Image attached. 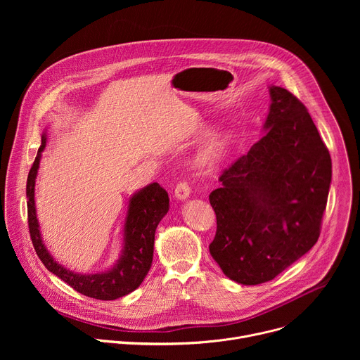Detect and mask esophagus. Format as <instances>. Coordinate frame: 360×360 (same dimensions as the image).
Listing matches in <instances>:
<instances>
[{
  "mask_svg": "<svg viewBox=\"0 0 360 360\" xmlns=\"http://www.w3.org/2000/svg\"><path fill=\"white\" fill-rule=\"evenodd\" d=\"M191 193V188H189V184L185 182V181H181L176 186H175V196L179 199V200H185Z\"/></svg>",
  "mask_w": 360,
  "mask_h": 360,
  "instance_id": "34e87169",
  "label": "esophagus"
}]
</instances>
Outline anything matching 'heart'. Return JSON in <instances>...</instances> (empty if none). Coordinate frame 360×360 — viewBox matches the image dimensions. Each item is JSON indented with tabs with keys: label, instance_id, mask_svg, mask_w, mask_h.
Masks as SVG:
<instances>
[{
	"label": "heart",
	"instance_id": "obj_1",
	"mask_svg": "<svg viewBox=\"0 0 360 360\" xmlns=\"http://www.w3.org/2000/svg\"><path fill=\"white\" fill-rule=\"evenodd\" d=\"M231 143V136L228 134H217L205 143L199 153V161L203 167L217 165L226 153Z\"/></svg>",
	"mask_w": 360,
	"mask_h": 360
}]
</instances>
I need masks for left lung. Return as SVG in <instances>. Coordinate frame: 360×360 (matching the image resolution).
Returning <instances> with one entry per match:
<instances>
[{
    "mask_svg": "<svg viewBox=\"0 0 360 360\" xmlns=\"http://www.w3.org/2000/svg\"><path fill=\"white\" fill-rule=\"evenodd\" d=\"M264 136L226 168L210 202L217 233L210 252L222 272L242 285L276 278L321 235L332 161L302 102L269 86Z\"/></svg>",
    "mask_w": 360,
    "mask_h": 360,
    "instance_id": "8db88e82",
    "label": "left lung"
}]
</instances>
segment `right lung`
<instances>
[{"label":"right lung","mask_w":360,"mask_h":360,"mask_svg":"<svg viewBox=\"0 0 360 360\" xmlns=\"http://www.w3.org/2000/svg\"><path fill=\"white\" fill-rule=\"evenodd\" d=\"M45 143L46 134L44 132L41 146L27 179L28 228L38 258L49 272H53L85 296L99 300H114L131 293L142 283L152 265L155 231L169 210L168 192L160 184L153 182L131 196L124 225V248L121 250L120 259L111 269L86 275L72 272L60 265L51 256L42 242L39 224L37 219L34 199L35 178L39 168L41 152L44 150Z\"/></svg>","instance_id":"right-lung-1"}]
</instances>
